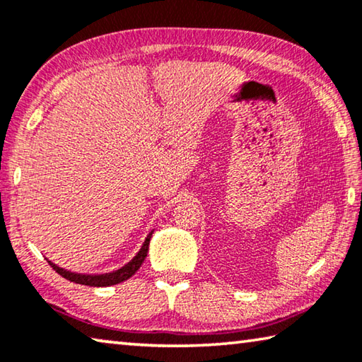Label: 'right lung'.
I'll list each match as a JSON object with an SVG mask.
<instances>
[{"label": "right lung", "instance_id": "obj_1", "mask_svg": "<svg viewBox=\"0 0 362 362\" xmlns=\"http://www.w3.org/2000/svg\"><path fill=\"white\" fill-rule=\"evenodd\" d=\"M151 235L153 231L148 233V236L145 238V241L142 244V247H140L139 252L136 254V257L131 262H127L124 267H121L119 269H115L112 273H103V274H81V273H73V272H66V269L57 267L56 263H52L51 260L49 262V265H51L56 272L60 274V276H64L65 279L71 281V283H76V284H84V286H93V287H107V286H115V284H119L122 281L129 279L134 273L137 272L142 265L146 252H148V246H150V240H151Z\"/></svg>", "mask_w": 362, "mask_h": 362}]
</instances>
